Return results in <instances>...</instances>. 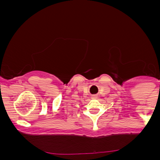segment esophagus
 Returning a JSON list of instances; mask_svg holds the SVG:
<instances>
[{"mask_svg": "<svg viewBox=\"0 0 160 160\" xmlns=\"http://www.w3.org/2000/svg\"><path fill=\"white\" fill-rule=\"evenodd\" d=\"M92 98H97V95H92Z\"/></svg>", "mask_w": 160, "mask_h": 160, "instance_id": "obj_1", "label": "esophagus"}]
</instances>
